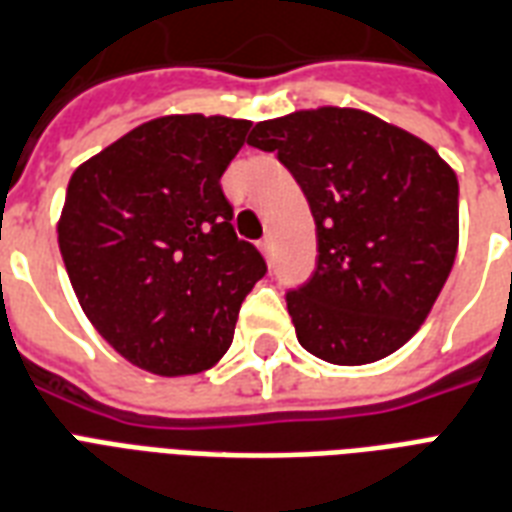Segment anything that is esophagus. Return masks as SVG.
Returning a JSON list of instances; mask_svg holds the SVG:
<instances>
[{"mask_svg": "<svg viewBox=\"0 0 512 512\" xmlns=\"http://www.w3.org/2000/svg\"><path fill=\"white\" fill-rule=\"evenodd\" d=\"M259 251L264 253V256H269V253H272V237H261L259 240Z\"/></svg>", "mask_w": 512, "mask_h": 512, "instance_id": "1", "label": "esophagus"}]
</instances>
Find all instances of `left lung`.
Wrapping results in <instances>:
<instances>
[{
	"label": "left lung",
	"instance_id": "8db88e82",
	"mask_svg": "<svg viewBox=\"0 0 512 512\" xmlns=\"http://www.w3.org/2000/svg\"><path fill=\"white\" fill-rule=\"evenodd\" d=\"M248 144L277 152L315 219V272L285 293L301 347L336 366L403 347L454 267V170L422 138L339 106L259 122Z\"/></svg>",
	"mask_w": 512,
	"mask_h": 512
}]
</instances>
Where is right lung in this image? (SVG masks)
Wrapping results in <instances>:
<instances>
[{
  "label": "right lung",
  "mask_w": 512,
  "mask_h": 512,
  "mask_svg": "<svg viewBox=\"0 0 512 512\" xmlns=\"http://www.w3.org/2000/svg\"><path fill=\"white\" fill-rule=\"evenodd\" d=\"M248 120L173 114L82 162L58 245L95 331L133 366L200 374L229 350L267 261L232 227L221 176Z\"/></svg>",
  "instance_id": "1"
}]
</instances>
